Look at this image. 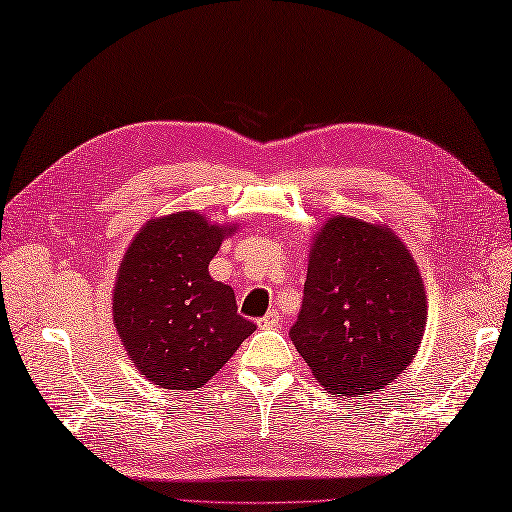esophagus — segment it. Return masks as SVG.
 Here are the masks:
<instances>
[{"label":"esophagus","instance_id":"obj_1","mask_svg":"<svg viewBox=\"0 0 512 512\" xmlns=\"http://www.w3.org/2000/svg\"><path fill=\"white\" fill-rule=\"evenodd\" d=\"M256 323H258V328H263V330L276 328L278 323H280V315H278V310H269V313H267L265 317H260Z\"/></svg>","mask_w":512,"mask_h":512}]
</instances>
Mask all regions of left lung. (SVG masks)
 <instances>
[{"label":"left lung","mask_w":512,"mask_h":512,"mask_svg":"<svg viewBox=\"0 0 512 512\" xmlns=\"http://www.w3.org/2000/svg\"><path fill=\"white\" fill-rule=\"evenodd\" d=\"M428 297L413 254L389 226L336 215L310 241L291 339L332 395L363 397L419 350Z\"/></svg>","instance_id":"1"}]
</instances>
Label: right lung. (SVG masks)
<instances>
[{
  "label": "right lung",
  "mask_w": 512,
  "mask_h": 512,
  "mask_svg": "<svg viewBox=\"0 0 512 512\" xmlns=\"http://www.w3.org/2000/svg\"><path fill=\"white\" fill-rule=\"evenodd\" d=\"M234 232L236 223L182 210L147 221L121 258L112 321L134 367L162 389L204 386L256 330L236 313L230 286L208 273Z\"/></svg>",
  "instance_id": "add662e5"
}]
</instances>
